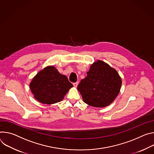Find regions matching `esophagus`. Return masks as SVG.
<instances>
[{
	"instance_id": "esophagus-1",
	"label": "esophagus",
	"mask_w": 154,
	"mask_h": 154,
	"mask_svg": "<svg viewBox=\"0 0 154 154\" xmlns=\"http://www.w3.org/2000/svg\"><path fill=\"white\" fill-rule=\"evenodd\" d=\"M73 84L74 87H75V88H77L78 85V82H74Z\"/></svg>"
}]
</instances>
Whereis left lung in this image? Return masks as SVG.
<instances>
[{"label": "left lung", "mask_w": 154, "mask_h": 154, "mask_svg": "<svg viewBox=\"0 0 154 154\" xmlns=\"http://www.w3.org/2000/svg\"><path fill=\"white\" fill-rule=\"evenodd\" d=\"M87 74L77 88L84 103L97 108L110 105L120 92L122 85L121 78L117 71L98 60L91 65Z\"/></svg>", "instance_id": "obj_1"}]
</instances>
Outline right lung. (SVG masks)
Returning <instances> with one entry per match:
<instances>
[{
  "mask_svg": "<svg viewBox=\"0 0 154 154\" xmlns=\"http://www.w3.org/2000/svg\"><path fill=\"white\" fill-rule=\"evenodd\" d=\"M73 84L54 66L45 67L33 78L30 88L35 98L43 104H54L63 100Z\"/></svg>",
  "mask_w": 154,
  "mask_h": 154,
  "instance_id": "obj_1",
  "label": "right lung"
}]
</instances>
